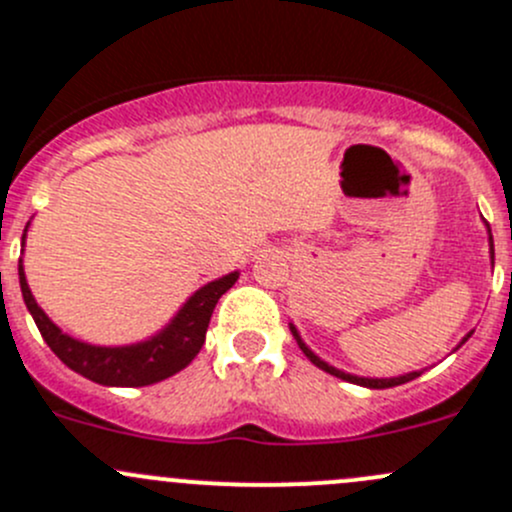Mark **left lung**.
Instances as JSON below:
<instances>
[{
	"label": "left lung",
	"mask_w": 512,
	"mask_h": 512,
	"mask_svg": "<svg viewBox=\"0 0 512 512\" xmlns=\"http://www.w3.org/2000/svg\"><path fill=\"white\" fill-rule=\"evenodd\" d=\"M490 240H493V237H490ZM490 257H495V252H493V247H490ZM292 329V334H294V339H297V344H299V349H302L304 352V356H307L309 361H312L314 366H319V369L322 371H327V374H332V376H337V379H344V381H352V384H359V386H366V389H391V386H401V384H406V381H414L416 376H421V371H411V374H406V376H396V379H361V376H352V374H344V371H339V369H334V366H329L327 361H322L319 359L317 354L314 352H309L307 347H304V342L302 339H299V334H297V329L294 327H289ZM468 337H471V334H468ZM466 337V339H468ZM466 339H463V342H466Z\"/></svg>",
	"instance_id": "8db88e82"
}]
</instances>
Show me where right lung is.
Returning <instances> with one entry per match:
<instances>
[{"label":"right lung","instance_id":"right-lung-1","mask_svg":"<svg viewBox=\"0 0 512 512\" xmlns=\"http://www.w3.org/2000/svg\"><path fill=\"white\" fill-rule=\"evenodd\" d=\"M235 282L237 272H232L200 287L175 314L173 322L148 342L131 344V347H94V344L71 339L41 312L24 277L22 260H19V285H22L24 304L32 312L44 342L71 371L103 386H148L185 369L205 344V332H208L215 304Z\"/></svg>","mask_w":512,"mask_h":512}]
</instances>
